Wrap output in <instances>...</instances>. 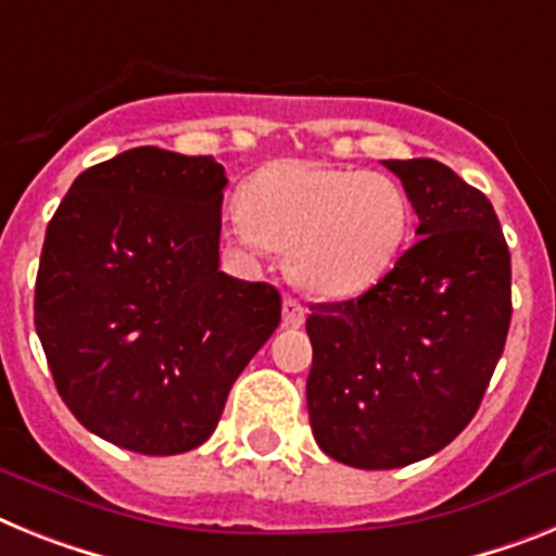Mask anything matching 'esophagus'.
Here are the masks:
<instances>
[{
	"instance_id": "esophagus-1",
	"label": "esophagus",
	"mask_w": 556,
	"mask_h": 556,
	"mask_svg": "<svg viewBox=\"0 0 556 556\" xmlns=\"http://www.w3.org/2000/svg\"><path fill=\"white\" fill-rule=\"evenodd\" d=\"M283 323L292 328H298L306 323V306H303L298 298H292V294H287V298H283Z\"/></svg>"
}]
</instances>
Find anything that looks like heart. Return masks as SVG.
Returning a JSON list of instances; mask_svg holds the SVG:
<instances>
[{
	"label": "heart",
	"instance_id": "b5f03b06",
	"mask_svg": "<svg viewBox=\"0 0 556 556\" xmlns=\"http://www.w3.org/2000/svg\"><path fill=\"white\" fill-rule=\"evenodd\" d=\"M228 225L242 248L287 253L303 289L348 298L392 267L409 230V203L381 172L275 161L244 184Z\"/></svg>",
	"mask_w": 556,
	"mask_h": 556
}]
</instances>
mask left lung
I'll return each mask as SVG.
<instances>
[{"label": "left lung", "instance_id": "left-lung-1", "mask_svg": "<svg viewBox=\"0 0 556 556\" xmlns=\"http://www.w3.org/2000/svg\"><path fill=\"white\" fill-rule=\"evenodd\" d=\"M417 211V239L351 301L312 303L314 440L362 470L437 454L473 420L507 342L513 264L479 189L434 159L384 161Z\"/></svg>", "mask_w": 556, "mask_h": 556}]
</instances>
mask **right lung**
<instances>
[{
    "mask_svg": "<svg viewBox=\"0 0 556 556\" xmlns=\"http://www.w3.org/2000/svg\"><path fill=\"white\" fill-rule=\"evenodd\" d=\"M225 172L136 147L88 166L49 219L36 331L68 412L119 448L172 456L214 434L281 323V294L219 273Z\"/></svg>",
    "mask_w": 556,
    "mask_h": 556,
    "instance_id": "obj_1",
    "label": "right lung"
}]
</instances>
